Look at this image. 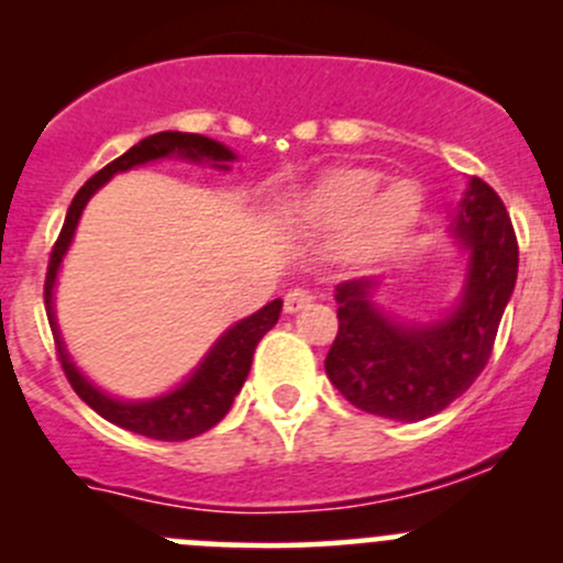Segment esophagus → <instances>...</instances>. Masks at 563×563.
<instances>
[{
  "mask_svg": "<svg viewBox=\"0 0 563 563\" xmlns=\"http://www.w3.org/2000/svg\"><path fill=\"white\" fill-rule=\"evenodd\" d=\"M313 291H308V288H291V291L286 294V313H299V310L310 308V302H313Z\"/></svg>",
  "mask_w": 563,
  "mask_h": 563,
  "instance_id": "obj_1",
  "label": "esophagus"
}]
</instances>
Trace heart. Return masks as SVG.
Masks as SVG:
<instances>
[{"label": "heart", "mask_w": 563, "mask_h": 563, "mask_svg": "<svg viewBox=\"0 0 563 563\" xmlns=\"http://www.w3.org/2000/svg\"><path fill=\"white\" fill-rule=\"evenodd\" d=\"M419 187L411 179H387L365 166H340L321 174L291 203L299 225L338 231V253L365 264L395 247L419 214Z\"/></svg>", "instance_id": "b5f03b06"}]
</instances>
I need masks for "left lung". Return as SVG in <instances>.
<instances>
[{
    "label": "left lung",
    "instance_id": "obj_1",
    "mask_svg": "<svg viewBox=\"0 0 563 563\" xmlns=\"http://www.w3.org/2000/svg\"><path fill=\"white\" fill-rule=\"evenodd\" d=\"M457 236L471 247L468 283L455 313L435 327L389 321L367 299L371 280L334 288L338 334L323 367L351 406L417 422L444 411L485 371L518 280V236L507 207L487 181L471 179L457 214Z\"/></svg>",
    "mask_w": 563,
    "mask_h": 563
}]
</instances>
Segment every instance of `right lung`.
<instances>
[{
	"label": "right lung",
	"mask_w": 563,
	"mask_h": 563,
	"mask_svg": "<svg viewBox=\"0 0 563 563\" xmlns=\"http://www.w3.org/2000/svg\"><path fill=\"white\" fill-rule=\"evenodd\" d=\"M168 155L190 157V161H212L214 166L234 161L231 150H225V146L218 144V141L203 139V135H196V133H174V130L155 133L150 135V139L139 141L135 146H130L122 157H117V161H111L108 166L100 168V172L76 192V198H73L70 209H67L65 225H62L54 247H51L43 297H45V313H48L51 332H54L56 356H59L62 371H65L67 382H70V387L76 389V395L81 397L89 408H95L100 417L108 419V422L119 424V428L133 430V433L146 435V439H157V441H187L207 433L209 428H214V424L229 413L236 391L242 389V384H245L250 373V362H253L255 345H258V340L277 323V316H280V308H283L280 299H275V302H269L266 308H261L258 313H253L250 318H245V321L236 323V327H231L229 332L214 343V349L209 351V356L201 362V367H198V371L192 373L179 389H174L172 395L157 397V400H150V402H122L95 389L92 384H89L87 378L73 367V362L67 360L65 345H62L59 332H56L54 308H51V291H54L56 269H59L62 255H65L67 245H70L73 231H76L78 218H81V209L87 207L92 192L98 190L103 181L111 179L117 172H128V168L139 166V163L157 161V157H168Z\"/></svg>",
	"instance_id": "obj_1"
}]
</instances>
